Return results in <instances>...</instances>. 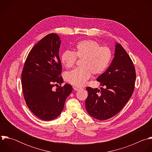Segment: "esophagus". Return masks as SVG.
<instances>
[{
    "label": "esophagus",
    "mask_w": 152,
    "mask_h": 152,
    "mask_svg": "<svg viewBox=\"0 0 152 152\" xmlns=\"http://www.w3.org/2000/svg\"><path fill=\"white\" fill-rule=\"evenodd\" d=\"M73 88H74V90L75 91H78V90H79L81 89V88L77 87H73Z\"/></svg>",
    "instance_id": "1"
}]
</instances>
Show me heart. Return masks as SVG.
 I'll return each instance as SVG.
<instances>
[{
  "label": "heart",
  "instance_id": "b5f03b06",
  "mask_svg": "<svg viewBox=\"0 0 152 152\" xmlns=\"http://www.w3.org/2000/svg\"><path fill=\"white\" fill-rule=\"evenodd\" d=\"M111 51L107 47H101L96 41L83 40L75 46V51L66 50L63 53L61 60L68 68H72L76 63L77 57L82 59L81 68L68 72L66 80L70 84L81 87L90 77L91 72L99 75L103 73L108 66L111 59Z\"/></svg>",
  "mask_w": 152,
  "mask_h": 152
}]
</instances>
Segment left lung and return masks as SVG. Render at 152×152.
<instances>
[{
    "mask_svg": "<svg viewBox=\"0 0 152 152\" xmlns=\"http://www.w3.org/2000/svg\"><path fill=\"white\" fill-rule=\"evenodd\" d=\"M135 79V69L131 58L122 46L116 43L111 64L97 78L104 88L86 87L88 96L85 104L88 114L99 120L114 116L131 97Z\"/></svg>",
    "mask_w": 152,
    "mask_h": 152,
    "instance_id": "left-lung-1",
    "label": "left lung"
}]
</instances>
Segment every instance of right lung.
I'll list each match as a JSON object with an SVG mask.
<instances>
[{"label":"right lung","mask_w":152,"mask_h":152,"mask_svg":"<svg viewBox=\"0 0 152 152\" xmlns=\"http://www.w3.org/2000/svg\"><path fill=\"white\" fill-rule=\"evenodd\" d=\"M61 41L50 34L39 41L29 52L21 74V84L26 103L37 117L45 121L61 114L67 97L72 91L71 85L61 84L62 65L58 56Z\"/></svg>","instance_id":"add662e5"}]
</instances>
